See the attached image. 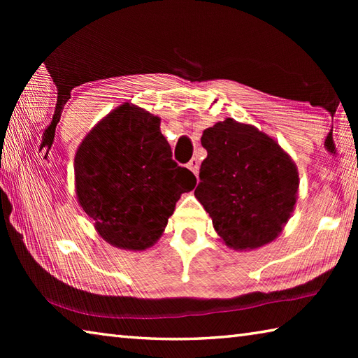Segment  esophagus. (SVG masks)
I'll return each instance as SVG.
<instances>
[{"label":"esophagus","mask_w":358,"mask_h":358,"mask_svg":"<svg viewBox=\"0 0 358 358\" xmlns=\"http://www.w3.org/2000/svg\"><path fill=\"white\" fill-rule=\"evenodd\" d=\"M187 169H189V171L197 177V173H199V159H197V157H192V159L189 161V164H187Z\"/></svg>","instance_id":"esophagus-1"}]
</instances>
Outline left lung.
Masks as SVG:
<instances>
[{
    "label": "left lung",
    "mask_w": 358,
    "mask_h": 358,
    "mask_svg": "<svg viewBox=\"0 0 358 358\" xmlns=\"http://www.w3.org/2000/svg\"><path fill=\"white\" fill-rule=\"evenodd\" d=\"M207 150L196 197L234 250H254L278 237L296 202L299 173L273 138L232 118L202 134Z\"/></svg>",
    "instance_id": "left-lung-1"
}]
</instances>
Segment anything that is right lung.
<instances>
[{
	"instance_id": "obj_1",
	"label": "right lung",
	"mask_w": 358,
	"mask_h": 358,
	"mask_svg": "<svg viewBox=\"0 0 358 358\" xmlns=\"http://www.w3.org/2000/svg\"><path fill=\"white\" fill-rule=\"evenodd\" d=\"M159 118L123 104L96 124L76 155L82 208L108 243L147 250L161 237L183 192L197 180L172 159Z\"/></svg>"
}]
</instances>
